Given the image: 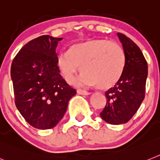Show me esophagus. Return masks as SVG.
Wrapping results in <instances>:
<instances>
[{
	"label": "esophagus",
	"instance_id": "esophagus-1",
	"mask_svg": "<svg viewBox=\"0 0 160 160\" xmlns=\"http://www.w3.org/2000/svg\"><path fill=\"white\" fill-rule=\"evenodd\" d=\"M77 92H78V94L82 95V96H89V95H91V92H87V91H84V90H81V89H78Z\"/></svg>",
	"mask_w": 160,
	"mask_h": 160
}]
</instances>
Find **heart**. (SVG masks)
Listing matches in <instances>:
<instances>
[{
  "label": "heart",
  "instance_id": "1",
  "mask_svg": "<svg viewBox=\"0 0 160 160\" xmlns=\"http://www.w3.org/2000/svg\"><path fill=\"white\" fill-rule=\"evenodd\" d=\"M57 66L68 83L77 80L80 86H96L99 89L113 88L124 70L125 54L118 43L107 39H88L72 45L68 52L58 55Z\"/></svg>",
  "mask_w": 160,
  "mask_h": 160
}]
</instances>
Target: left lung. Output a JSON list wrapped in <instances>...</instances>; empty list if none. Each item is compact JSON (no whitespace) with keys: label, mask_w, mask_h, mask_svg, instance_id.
Returning <instances> with one entry per match:
<instances>
[{"label":"left lung","mask_w":160,"mask_h":160,"mask_svg":"<svg viewBox=\"0 0 160 160\" xmlns=\"http://www.w3.org/2000/svg\"><path fill=\"white\" fill-rule=\"evenodd\" d=\"M117 35L124 51V70L118 83L105 92L106 105L100 114L113 125L128 122L139 109L145 98L148 75L147 62L141 49L123 34Z\"/></svg>","instance_id":"left-lung-1"}]
</instances>
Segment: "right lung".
<instances>
[{
	"label": "right lung",
	"mask_w": 160,
	"mask_h": 160,
	"mask_svg": "<svg viewBox=\"0 0 160 160\" xmlns=\"http://www.w3.org/2000/svg\"><path fill=\"white\" fill-rule=\"evenodd\" d=\"M63 38L41 36L24 45L10 68L17 109L35 128H52L64 117L76 90L60 75L56 47Z\"/></svg>",
	"instance_id": "1"
}]
</instances>
